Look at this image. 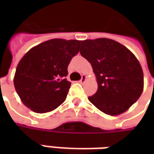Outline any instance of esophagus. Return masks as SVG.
Segmentation results:
<instances>
[{
  "instance_id": "obj_1",
  "label": "esophagus",
  "mask_w": 154,
  "mask_h": 154,
  "mask_svg": "<svg viewBox=\"0 0 154 154\" xmlns=\"http://www.w3.org/2000/svg\"><path fill=\"white\" fill-rule=\"evenodd\" d=\"M86 79H87V76H86V75H82V78H81V80L79 81V82H80V83H84Z\"/></svg>"
}]
</instances>
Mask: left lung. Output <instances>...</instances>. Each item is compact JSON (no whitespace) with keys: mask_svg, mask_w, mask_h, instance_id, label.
I'll list each match as a JSON object with an SVG mask.
<instances>
[{"mask_svg":"<svg viewBox=\"0 0 154 154\" xmlns=\"http://www.w3.org/2000/svg\"><path fill=\"white\" fill-rule=\"evenodd\" d=\"M81 55L92 66L98 89L88 99L104 113L117 116L137 101L143 89L138 59L118 42L100 38L82 41Z\"/></svg>","mask_w":154,"mask_h":154,"instance_id":"8db88e82","label":"left lung"}]
</instances>
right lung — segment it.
Listing matches in <instances>:
<instances>
[{
	"label": "right lung",
	"mask_w": 154,
	"mask_h": 154,
	"mask_svg": "<svg viewBox=\"0 0 154 154\" xmlns=\"http://www.w3.org/2000/svg\"><path fill=\"white\" fill-rule=\"evenodd\" d=\"M81 41L54 38L32 48L16 67L14 85L22 102L36 113L56 109L66 100L71 82L67 67Z\"/></svg>",
	"instance_id": "1"
}]
</instances>
